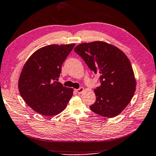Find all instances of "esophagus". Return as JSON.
<instances>
[{
  "mask_svg": "<svg viewBox=\"0 0 156 156\" xmlns=\"http://www.w3.org/2000/svg\"><path fill=\"white\" fill-rule=\"evenodd\" d=\"M75 91H77L79 94H80L82 93L83 91H84V88L83 87H80V88H79V89H77V90H75Z\"/></svg>",
  "mask_w": 156,
  "mask_h": 156,
  "instance_id": "esophagus-1",
  "label": "esophagus"
}]
</instances>
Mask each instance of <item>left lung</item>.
I'll return each instance as SVG.
<instances>
[{"instance_id": "8db88e82", "label": "left lung", "mask_w": 156, "mask_h": 156, "mask_svg": "<svg viewBox=\"0 0 156 156\" xmlns=\"http://www.w3.org/2000/svg\"><path fill=\"white\" fill-rule=\"evenodd\" d=\"M74 51L100 75V85L94 90L96 100L90 109L107 118L119 115L130 103L136 90L128 57L119 48L101 41L80 44Z\"/></svg>"}]
</instances>
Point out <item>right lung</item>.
I'll list each match as a JSON object with an SVG mask.
<instances>
[{
	"label": "right lung",
	"instance_id": "add662e5",
	"mask_svg": "<svg viewBox=\"0 0 156 156\" xmlns=\"http://www.w3.org/2000/svg\"><path fill=\"white\" fill-rule=\"evenodd\" d=\"M75 44H52L37 50L27 59L18 82L21 96L42 115L52 116L65 109L73 89L58 82L61 66Z\"/></svg>",
	"mask_w": 156,
	"mask_h": 156
}]
</instances>
